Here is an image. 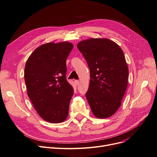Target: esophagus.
I'll return each mask as SVG.
<instances>
[{
  "label": "esophagus",
  "instance_id": "34e87169",
  "mask_svg": "<svg viewBox=\"0 0 157 157\" xmlns=\"http://www.w3.org/2000/svg\"><path fill=\"white\" fill-rule=\"evenodd\" d=\"M75 83L76 84V86H78L79 85V81L78 80H75Z\"/></svg>",
  "mask_w": 157,
  "mask_h": 157
}]
</instances>
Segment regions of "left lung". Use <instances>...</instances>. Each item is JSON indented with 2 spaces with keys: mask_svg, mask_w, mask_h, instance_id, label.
I'll return each mask as SVG.
<instances>
[{
  "mask_svg": "<svg viewBox=\"0 0 157 157\" xmlns=\"http://www.w3.org/2000/svg\"><path fill=\"white\" fill-rule=\"evenodd\" d=\"M90 70V84L86 94L93 114L98 118L113 116L124 97L128 67L120 46L106 38H90L77 44Z\"/></svg>",
  "mask_w": 157,
  "mask_h": 157,
  "instance_id": "8db88e82",
  "label": "left lung"
}]
</instances>
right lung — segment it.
<instances>
[{
  "mask_svg": "<svg viewBox=\"0 0 157 157\" xmlns=\"http://www.w3.org/2000/svg\"><path fill=\"white\" fill-rule=\"evenodd\" d=\"M73 47L67 41L42 44L26 63L28 95L38 114L49 123H62L68 115L74 89L66 78V60Z\"/></svg>",
  "mask_w": 157,
  "mask_h": 157,
  "instance_id": "right-lung-1",
  "label": "right lung"
}]
</instances>
